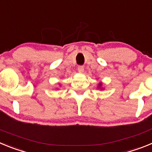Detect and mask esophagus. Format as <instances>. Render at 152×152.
<instances>
[{"label": "esophagus", "instance_id": "34e87169", "mask_svg": "<svg viewBox=\"0 0 152 152\" xmlns=\"http://www.w3.org/2000/svg\"><path fill=\"white\" fill-rule=\"evenodd\" d=\"M84 66H81V65L78 66V68H77V71H78L79 73H83V72H84Z\"/></svg>", "mask_w": 152, "mask_h": 152}]
</instances>
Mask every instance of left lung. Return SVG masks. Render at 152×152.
Wrapping results in <instances>:
<instances>
[{
    "mask_svg": "<svg viewBox=\"0 0 152 152\" xmlns=\"http://www.w3.org/2000/svg\"><path fill=\"white\" fill-rule=\"evenodd\" d=\"M101 86H102V83H99V84H98V88H101Z\"/></svg>",
    "mask_w": 152,
    "mask_h": 152,
    "instance_id": "1",
    "label": "left lung"
}]
</instances>
